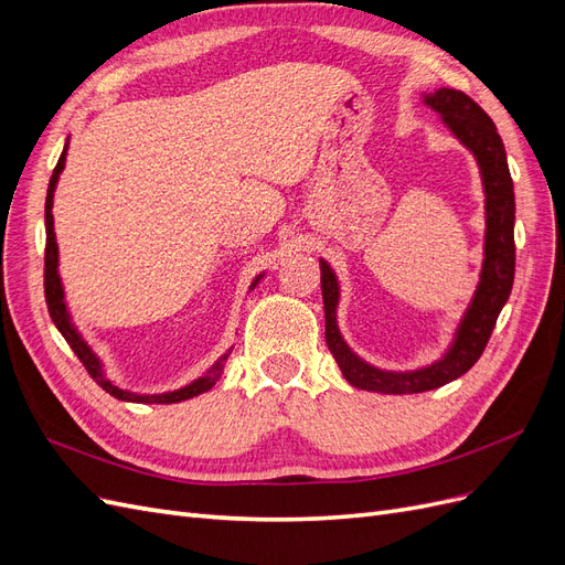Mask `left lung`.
I'll return each mask as SVG.
<instances>
[{"label":"left lung","mask_w":565,"mask_h":565,"mask_svg":"<svg viewBox=\"0 0 565 565\" xmlns=\"http://www.w3.org/2000/svg\"><path fill=\"white\" fill-rule=\"evenodd\" d=\"M424 106L440 115V122L450 129L455 139L465 146L481 172L486 195V235H483V264L478 276L476 292L459 318L455 337L438 361L415 370H384L358 355L339 330L337 309L341 287L334 268L320 259V285L324 303V339L344 380L363 391L374 393H422L443 384H450L469 372L481 358L494 322L511 295L514 285V183H511L504 143L498 127L486 110L465 92L436 89L422 94Z\"/></svg>","instance_id":"8db88e82"}]
</instances>
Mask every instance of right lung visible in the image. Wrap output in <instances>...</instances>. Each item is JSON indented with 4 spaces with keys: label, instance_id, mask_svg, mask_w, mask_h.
<instances>
[{
    "label": "right lung",
    "instance_id": "obj_1",
    "mask_svg": "<svg viewBox=\"0 0 565 565\" xmlns=\"http://www.w3.org/2000/svg\"><path fill=\"white\" fill-rule=\"evenodd\" d=\"M67 143H71V136H67L65 141V148L61 152L58 158V164L54 169V174H51V181H49V191H46V204H44V226H46V256H44V292H46V306H49V313H51V320H54V324L58 328V332L63 334V339L71 344V349L75 351V355L82 361V365L87 367V372L92 374V380L104 388L106 393H110L113 398L117 401H125V403H160V405H169V403H181V401H188V398H195L200 396V393L210 391L218 377L221 372H224V365L228 361V355L233 349H228L226 353H221L214 365H210L207 370H204L198 380L188 382L185 386L181 388H174V391H164V393H136V391H129V388H122L115 380L108 377L106 372V365L100 358L96 355V351L89 347V341L82 337V332L77 330V324L73 322V313L71 309H67V301H65V287H63V280H61V273H58V243H56V228H54V214H51V210H54V193H56V185H58V179H61V172L65 169V158H67ZM266 276V270L259 273L249 285V292L252 289L262 282V278Z\"/></svg>",
    "mask_w": 565,
    "mask_h": 565
}]
</instances>
